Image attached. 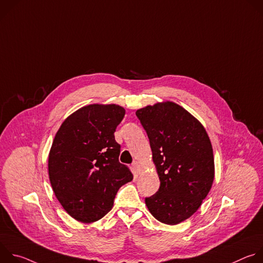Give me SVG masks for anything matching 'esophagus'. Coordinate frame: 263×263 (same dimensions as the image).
<instances>
[{
    "mask_svg": "<svg viewBox=\"0 0 263 263\" xmlns=\"http://www.w3.org/2000/svg\"><path fill=\"white\" fill-rule=\"evenodd\" d=\"M132 166H133V168H134L138 174H139V173L141 172V170H142V167H141V165L139 164V162H138V161H133Z\"/></svg>",
    "mask_w": 263,
    "mask_h": 263,
    "instance_id": "obj_1",
    "label": "esophagus"
}]
</instances>
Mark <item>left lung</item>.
Segmentation results:
<instances>
[{
  "label": "left lung",
  "mask_w": 263,
  "mask_h": 263,
  "mask_svg": "<svg viewBox=\"0 0 263 263\" xmlns=\"http://www.w3.org/2000/svg\"><path fill=\"white\" fill-rule=\"evenodd\" d=\"M146 132L160 180L158 192L145 198L152 215L166 224L191 217L207 197L214 179L213 151L202 124L173 103L136 111Z\"/></svg>",
  "instance_id": "1"
}]
</instances>
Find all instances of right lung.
<instances>
[{
  "mask_svg": "<svg viewBox=\"0 0 263 263\" xmlns=\"http://www.w3.org/2000/svg\"><path fill=\"white\" fill-rule=\"evenodd\" d=\"M125 117L119 105H88L73 112L55 135L49 177L64 210L82 222L102 218L114 206L120 187L132 181L119 161L115 132Z\"/></svg>",
  "mask_w": 263,
  "mask_h": 263,
  "instance_id": "right-lung-1",
  "label": "right lung"
}]
</instances>
